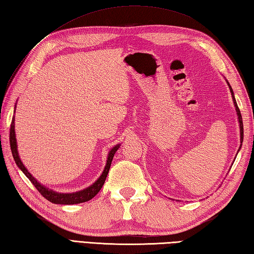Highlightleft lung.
I'll return each instance as SVG.
<instances>
[{
    "label": "left lung",
    "instance_id": "obj_1",
    "mask_svg": "<svg viewBox=\"0 0 254 254\" xmlns=\"http://www.w3.org/2000/svg\"><path fill=\"white\" fill-rule=\"evenodd\" d=\"M225 80H226V83H227V85H228V88H230V91H231V94H232V98H233L234 106H235V109H236V112H237V116H238V123H239V128H240V143L243 144V141H244V125H243V117H241L240 111H239V109H238L237 102H236V99H235V96H234V91H233V89H232V87H231V85H230V83L227 82V79H225ZM241 144H240V146H239V148H238V152L240 151V148H241ZM238 152H237V153H238ZM234 162H235V160H233V164H234Z\"/></svg>",
    "mask_w": 254,
    "mask_h": 254
}]
</instances>
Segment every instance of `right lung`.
Listing matches in <instances>:
<instances>
[{"mask_svg": "<svg viewBox=\"0 0 254 254\" xmlns=\"http://www.w3.org/2000/svg\"><path fill=\"white\" fill-rule=\"evenodd\" d=\"M14 112H16V104H15ZM9 143L11 148V154H13V157L15 159L16 165L18 166V168L23 172L24 176H26L31 182H32V184L36 188V190H38L47 200H49L53 203H58V205H74V203L85 202V201L90 200L91 198H94V197L99 193V190H100L101 188L103 187L104 181H106L107 176L109 174L111 164H112L114 154L121 146V143H119L114 145L109 151L107 164H106V167H104L101 176L99 177L97 179V181L92 183L90 187L86 188L84 190H80L78 191H74V193H59V191H56L52 189L46 188L45 185L41 184L32 175L30 174L29 170L26 168V166H24L23 163L21 162L19 153H18V147H17V139H16V132H15V116H13V121H11V124H10Z\"/></svg>", "mask_w": 254, "mask_h": 254, "instance_id": "right-lung-1", "label": "right lung"}]
</instances>
